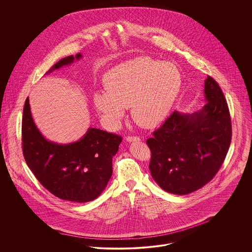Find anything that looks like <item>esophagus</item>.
Listing matches in <instances>:
<instances>
[{"mask_svg":"<svg viewBox=\"0 0 252 252\" xmlns=\"http://www.w3.org/2000/svg\"><path fill=\"white\" fill-rule=\"evenodd\" d=\"M140 141H141L140 137H137V136H128V137H126V142H128V143L140 142Z\"/></svg>","mask_w":252,"mask_h":252,"instance_id":"1","label":"esophagus"}]
</instances>
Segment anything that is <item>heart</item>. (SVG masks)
I'll return each mask as SVG.
<instances>
[{"label":"heart","mask_w":252,"mask_h":252,"mask_svg":"<svg viewBox=\"0 0 252 252\" xmlns=\"http://www.w3.org/2000/svg\"><path fill=\"white\" fill-rule=\"evenodd\" d=\"M105 85L107 90L94 93V104L108 128H117L129 108L135 123L150 128L167 117L181 79L173 64L142 58L111 71Z\"/></svg>","instance_id":"heart-1"}]
</instances>
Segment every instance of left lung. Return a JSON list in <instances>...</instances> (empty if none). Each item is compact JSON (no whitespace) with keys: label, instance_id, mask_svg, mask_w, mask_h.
I'll return each instance as SVG.
<instances>
[{"label":"left lung","instance_id":"obj_1","mask_svg":"<svg viewBox=\"0 0 252 252\" xmlns=\"http://www.w3.org/2000/svg\"><path fill=\"white\" fill-rule=\"evenodd\" d=\"M203 108L192 114L174 111L146 143L153 180L174 194L194 192L216 176L231 141L228 105L216 80L208 75Z\"/></svg>","mask_w":252,"mask_h":252}]
</instances>
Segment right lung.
<instances>
[{
  "label": "right lung",
  "instance_id": "right-lung-1",
  "mask_svg": "<svg viewBox=\"0 0 252 252\" xmlns=\"http://www.w3.org/2000/svg\"><path fill=\"white\" fill-rule=\"evenodd\" d=\"M81 58V54L64 58L45 74ZM22 135L25 161L37 180L59 198L78 203L94 200L105 190L112 176V158L122 142L120 136L94 127L76 142H51L36 127L28 98Z\"/></svg>",
  "mask_w": 252,
  "mask_h": 252
}]
</instances>
